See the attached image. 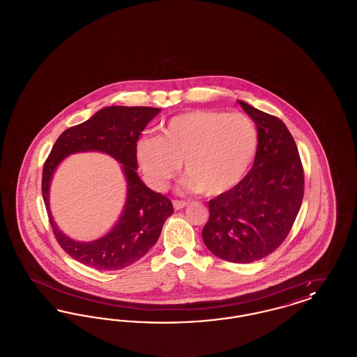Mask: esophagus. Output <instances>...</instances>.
<instances>
[{
    "instance_id": "1",
    "label": "esophagus",
    "mask_w": 357,
    "mask_h": 357,
    "mask_svg": "<svg viewBox=\"0 0 357 357\" xmlns=\"http://www.w3.org/2000/svg\"><path fill=\"white\" fill-rule=\"evenodd\" d=\"M172 204H174V208H175V210H182V208H185L188 204L183 202V201L175 199V201H172Z\"/></svg>"
}]
</instances>
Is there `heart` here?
Masks as SVG:
<instances>
[{
	"instance_id": "obj_1",
	"label": "heart",
	"mask_w": 357,
	"mask_h": 357,
	"mask_svg": "<svg viewBox=\"0 0 357 357\" xmlns=\"http://www.w3.org/2000/svg\"><path fill=\"white\" fill-rule=\"evenodd\" d=\"M258 131L248 115L195 109L167 120L159 136H143L136 158L150 185L165 190L183 163L190 190L217 197L242 181L255 160Z\"/></svg>"
}]
</instances>
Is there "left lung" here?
Returning <instances> with one entry per match:
<instances>
[{"label":"left lung","instance_id":"8db88e82","mask_svg":"<svg viewBox=\"0 0 357 357\" xmlns=\"http://www.w3.org/2000/svg\"><path fill=\"white\" fill-rule=\"evenodd\" d=\"M238 102L257 126L255 163L237 186L208 202L202 238L213 255L249 264L273 253L288 237L303 204L304 169L284 121Z\"/></svg>","mask_w":357,"mask_h":357}]
</instances>
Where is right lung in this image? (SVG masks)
Masks as SVG:
<instances>
[{
    "instance_id": "right-lung-1",
    "label": "right lung",
    "mask_w": 357,
    "mask_h": 357,
    "mask_svg": "<svg viewBox=\"0 0 357 357\" xmlns=\"http://www.w3.org/2000/svg\"><path fill=\"white\" fill-rule=\"evenodd\" d=\"M159 111L153 107H105L91 119L66 130L53 144L43 169V198L56 241L80 264L102 272L132 265L156 243L163 223L174 213L170 199L146 186L136 174V142ZM82 151H102L114 155L123 165L128 179V202L120 222L107 236L86 244L66 238L56 229L49 210L52 171L69 153Z\"/></svg>"
}]
</instances>
